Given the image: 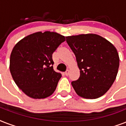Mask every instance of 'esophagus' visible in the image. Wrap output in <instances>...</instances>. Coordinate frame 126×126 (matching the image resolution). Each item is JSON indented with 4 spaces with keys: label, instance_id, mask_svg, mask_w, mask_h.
Segmentation results:
<instances>
[{
    "label": "esophagus",
    "instance_id": "obj_1",
    "mask_svg": "<svg viewBox=\"0 0 126 126\" xmlns=\"http://www.w3.org/2000/svg\"><path fill=\"white\" fill-rule=\"evenodd\" d=\"M69 70H67L66 72H65V75H66V76H69Z\"/></svg>",
    "mask_w": 126,
    "mask_h": 126
}]
</instances>
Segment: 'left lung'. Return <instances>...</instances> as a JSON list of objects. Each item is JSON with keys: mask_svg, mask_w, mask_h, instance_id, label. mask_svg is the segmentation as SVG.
<instances>
[{"mask_svg": "<svg viewBox=\"0 0 126 126\" xmlns=\"http://www.w3.org/2000/svg\"><path fill=\"white\" fill-rule=\"evenodd\" d=\"M66 41L80 70L79 79L71 82L76 93L86 99L103 95L115 80L119 68L116 47L95 34L66 36Z\"/></svg>", "mask_w": 126, "mask_h": 126, "instance_id": "obj_1", "label": "left lung"}]
</instances>
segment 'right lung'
I'll return each instance as SVG.
<instances>
[{
  "mask_svg": "<svg viewBox=\"0 0 126 126\" xmlns=\"http://www.w3.org/2000/svg\"><path fill=\"white\" fill-rule=\"evenodd\" d=\"M65 40V36L57 32H38L14 47L10 60L11 75L27 95L44 99L54 92L61 74L53 70L52 54Z\"/></svg>",
  "mask_w": 126,
  "mask_h": 126,
  "instance_id": "obj_1",
  "label": "right lung"
}]
</instances>
